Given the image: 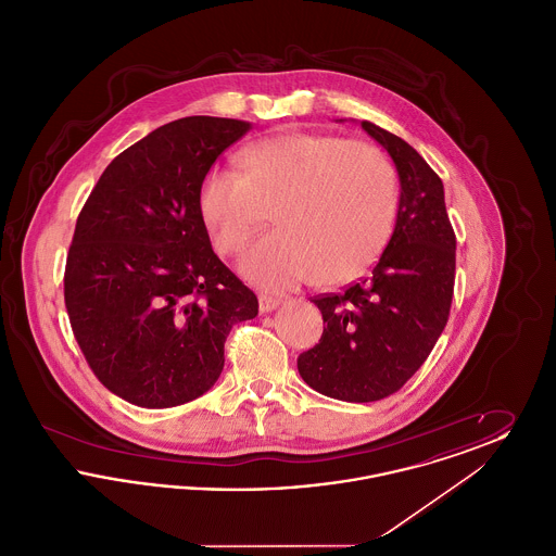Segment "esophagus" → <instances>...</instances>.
I'll use <instances>...</instances> for the list:
<instances>
[{
    "label": "esophagus",
    "mask_w": 556,
    "mask_h": 556,
    "mask_svg": "<svg viewBox=\"0 0 556 556\" xmlns=\"http://www.w3.org/2000/svg\"><path fill=\"white\" fill-rule=\"evenodd\" d=\"M277 306H279V300H277V298H270V295H265V293L258 295V308H261V313H270V311H275Z\"/></svg>",
    "instance_id": "esophagus-1"
}]
</instances>
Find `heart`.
I'll return each instance as SVG.
<instances>
[{"label":"heart","instance_id":"1","mask_svg":"<svg viewBox=\"0 0 556 556\" xmlns=\"http://www.w3.org/2000/svg\"><path fill=\"white\" fill-rule=\"evenodd\" d=\"M241 170L212 168L200 189V216L214 250L233 254L273 211L277 229L239 258V273L261 290L348 281L392 236L396 170L375 146L283 132L250 146Z\"/></svg>","mask_w":556,"mask_h":556}]
</instances>
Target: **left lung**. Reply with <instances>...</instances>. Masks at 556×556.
<instances>
[{
    "instance_id": "obj_1",
    "label": "left lung",
    "mask_w": 556,
    "mask_h": 556,
    "mask_svg": "<svg viewBox=\"0 0 556 556\" xmlns=\"http://www.w3.org/2000/svg\"><path fill=\"white\" fill-rule=\"evenodd\" d=\"M361 127L396 164V227L365 279L313 300L323 336L298 356L313 390L345 402L390 396L424 365L448 320L456 266L442 179L394 132Z\"/></svg>"
}]
</instances>
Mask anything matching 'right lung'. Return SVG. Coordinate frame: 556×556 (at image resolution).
I'll use <instances>...</instances> for the list:
<instances>
[{"label":"right lung","instance_id":"1","mask_svg":"<svg viewBox=\"0 0 556 556\" xmlns=\"http://www.w3.org/2000/svg\"><path fill=\"white\" fill-rule=\"evenodd\" d=\"M250 129L236 118L173 121L112 160L80 211L66 311L96 377L131 404L168 408L206 394L231 327L258 315L200 216L214 160Z\"/></svg>","mask_w":556,"mask_h":556}]
</instances>
